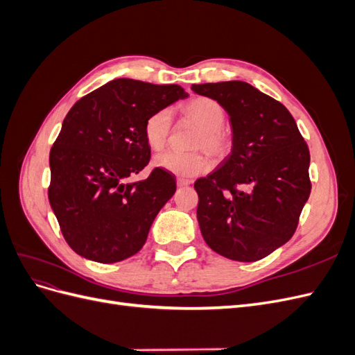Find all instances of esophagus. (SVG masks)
<instances>
[{"mask_svg": "<svg viewBox=\"0 0 355 355\" xmlns=\"http://www.w3.org/2000/svg\"><path fill=\"white\" fill-rule=\"evenodd\" d=\"M176 184L179 188H184V187H188L191 184L189 179H184V178H178L176 179Z\"/></svg>", "mask_w": 355, "mask_h": 355, "instance_id": "1", "label": "esophagus"}]
</instances>
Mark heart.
<instances>
[{"label": "heart", "mask_w": 355, "mask_h": 355, "mask_svg": "<svg viewBox=\"0 0 355 355\" xmlns=\"http://www.w3.org/2000/svg\"><path fill=\"white\" fill-rule=\"evenodd\" d=\"M182 112L201 128L197 137L196 148H204L214 157L227 155L231 141L230 136L222 130L225 123V111L222 106L209 98H196L189 101ZM171 130L170 110H159L148 116L144 125V136L148 146L159 151L168 141ZM154 166L179 178H194L206 173L210 168V159L201 153H178L166 151L154 157Z\"/></svg>", "instance_id": "b5f03b06"}]
</instances>
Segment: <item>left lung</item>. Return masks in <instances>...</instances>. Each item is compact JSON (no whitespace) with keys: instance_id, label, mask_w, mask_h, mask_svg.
I'll return each mask as SVG.
<instances>
[{"instance_id":"1","label":"left lung","mask_w":355,"mask_h":355,"mask_svg":"<svg viewBox=\"0 0 355 355\" xmlns=\"http://www.w3.org/2000/svg\"><path fill=\"white\" fill-rule=\"evenodd\" d=\"M230 116L231 154L196 182L197 219L211 250L254 262L286 244L311 192L309 151L284 105L244 81L192 84Z\"/></svg>"}]
</instances>
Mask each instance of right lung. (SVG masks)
Instances as JSON below:
<instances>
[{
    "instance_id": "add662e5",
    "label": "right lung",
    "mask_w": 355,
    "mask_h": 355,
    "mask_svg": "<svg viewBox=\"0 0 355 355\" xmlns=\"http://www.w3.org/2000/svg\"><path fill=\"white\" fill-rule=\"evenodd\" d=\"M187 98L176 84L116 78L72 106L50 151L49 201L75 253L114 263L142 249L176 192L173 175L159 168L132 182L151 157L144 125L149 115Z\"/></svg>"
}]
</instances>
